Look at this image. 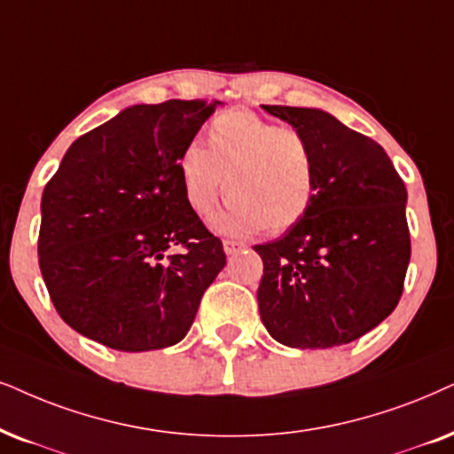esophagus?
<instances>
[{
  "instance_id": "obj_1",
  "label": "esophagus",
  "mask_w": 454,
  "mask_h": 454,
  "mask_svg": "<svg viewBox=\"0 0 454 454\" xmlns=\"http://www.w3.org/2000/svg\"><path fill=\"white\" fill-rule=\"evenodd\" d=\"M222 245H223V251H226L228 255H232V254H237V251L245 249L243 243H239V240H232V239H223Z\"/></svg>"
}]
</instances>
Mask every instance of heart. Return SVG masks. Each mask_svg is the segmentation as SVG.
I'll list each match as a JSON object with an SVG mask.
<instances>
[{"label": "heart", "mask_w": 454, "mask_h": 454, "mask_svg": "<svg viewBox=\"0 0 454 454\" xmlns=\"http://www.w3.org/2000/svg\"><path fill=\"white\" fill-rule=\"evenodd\" d=\"M182 194L199 217L214 211L222 188L231 199L217 228L231 234H280L309 214L318 192L317 153L306 131L247 108L215 114L207 148L191 142L177 157Z\"/></svg>", "instance_id": "heart-1"}]
</instances>
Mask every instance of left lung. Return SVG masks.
Here are the masks:
<instances>
[{
    "instance_id": "1",
    "label": "left lung",
    "mask_w": 454,
    "mask_h": 454,
    "mask_svg": "<svg viewBox=\"0 0 454 454\" xmlns=\"http://www.w3.org/2000/svg\"><path fill=\"white\" fill-rule=\"evenodd\" d=\"M306 131L318 192L285 237L255 245L262 323L289 348L325 349L375 329L398 306L411 260L406 186L386 151L318 108L262 105Z\"/></svg>"
}]
</instances>
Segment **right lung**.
<instances>
[{
    "mask_svg": "<svg viewBox=\"0 0 454 454\" xmlns=\"http://www.w3.org/2000/svg\"><path fill=\"white\" fill-rule=\"evenodd\" d=\"M217 105L129 106L67 151L43 188L37 254L71 329L121 352L169 348L191 331L226 254L186 205L177 157Z\"/></svg>",
    "mask_w": 454,
    "mask_h": 454,
    "instance_id": "add662e5",
    "label": "right lung"
}]
</instances>
